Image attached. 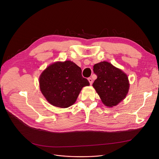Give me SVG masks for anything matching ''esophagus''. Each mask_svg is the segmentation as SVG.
<instances>
[{
    "label": "esophagus",
    "mask_w": 159,
    "mask_h": 159,
    "mask_svg": "<svg viewBox=\"0 0 159 159\" xmlns=\"http://www.w3.org/2000/svg\"><path fill=\"white\" fill-rule=\"evenodd\" d=\"M88 81H89V84L91 85L93 84V79H91V78H88Z\"/></svg>",
    "instance_id": "34e87169"
}]
</instances>
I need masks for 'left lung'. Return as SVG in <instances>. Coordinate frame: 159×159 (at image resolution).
<instances>
[{"mask_svg": "<svg viewBox=\"0 0 159 159\" xmlns=\"http://www.w3.org/2000/svg\"><path fill=\"white\" fill-rule=\"evenodd\" d=\"M97 78L93 87L103 104L108 107L117 105L126 98L129 88L127 75L106 61L93 66Z\"/></svg>", "mask_w": 159, "mask_h": 159, "instance_id": "obj_1", "label": "left lung"}]
</instances>
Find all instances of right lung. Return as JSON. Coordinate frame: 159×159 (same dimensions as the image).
Here are the masks:
<instances>
[{
  "label": "right lung",
  "mask_w": 159,
  "mask_h": 159,
  "mask_svg": "<svg viewBox=\"0 0 159 159\" xmlns=\"http://www.w3.org/2000/svg\"><path fill=\"white\" fill-rule=\"evenodd\" d=\"M89 85L81 68L70 61L49 65L39 78L40 91L48 102L62 108L73 105L82 88Z\"/></svg>",
  "instance_id": "1"
}]
</instances>
